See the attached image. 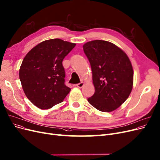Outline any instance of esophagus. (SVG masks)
<instances>
[{
    "label": "esophagus",
    "instance_id": "1",
    "mask_svg": "<svg viewBox=\"0 0 160 160\" xmlns=\"http://www.w3.org/2000/svg\"><path fill=\"white\" fill-rule=\"evenodd\" d=\"M84 82H79V83H78V84H77L76 85V86L78 87H79V88H82V87H83V85H84Z\"/></svg>",
    "mask_w": 160,
    "mask_h": 160
}]
</instances>
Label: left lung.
I'll return each instance as SVG.
<instances>
[{"label": "left lung", "instance_id": "8db88e82", "mask_svg": "<svg viewBox=\"0 0 160 160\" xmlns=\"http://www.w3.org/2000/svg\"><path fill=\"white\" fill-rule=\"evenodd\" d=\"M90 62L95 91L88 98L92 107L112 112L127 99L132 89L134 72L127 55L114 43L93 40L83 45Z\"/></svg>", "mask_w": 160, "mask_h": 160}]
</instances>
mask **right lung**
I'll use <instances>...</instances> for the list:
<instances>
[{
  "label": "right lung",
  "mask_w": 160,
  "mask_h": 160,
  "mask_svg": "<svg viewBox=\"0 0 160 160\" xmlns=\"http://www.w3.org/2000/svg\"><path fill=\"white\" fill-rule=\"evenodd\" d=\"M75 43L61 39L43 41L26 54L19 78L27 98L38 108L48 109L63 102L71 89L65 84L62 62Z\"/></svg>",
  "instance_id": "right-lung-1"
}]
</instances>
